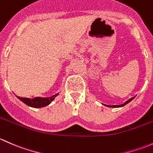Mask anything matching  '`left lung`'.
Returning <instances> with one entry per match:
<instances>
[{"mask_svg":"<svg viewBox=\"0 0 153 153\" xmlns=\"http://www.w3.org/2000/svg\"><path fill=\"white\" fill-rule=\"evenodd\" d=\"M134 98H135V97H133V98H130V99H129L128 100V101H126V102L125 103H124V104H121V105H106V104H103V105H104V106H107V107H112V108H117V107H122V106H125L126 105V104H127L128 103H129L131 101H132V99H134Z\"/></svg>","mask_w":153,"mask_h":153,"instance_id":"obj_1","label":"left lung"}]
</instances>
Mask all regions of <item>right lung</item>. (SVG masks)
<instances>
[{"label":"right lung","mask_w":153,"mask_h":153,"mask_svg":"<svg viewBox=\"0 0 153 153\" xmlns=\"http://www.w3.org/2000/svg\"><path fill=\"white\" fill-rule=\"evenodd\" d=\"M58 95V93L55 94V95H52V96L49 97V98H41V97H36L34 98H21V97H18V99L21 100L22 102L27 104L31 107L34 108H41L44 107L49 105L52 101L55 98V97Z\"/></svg>","instance_id":"add662e5"}]
</instances>
